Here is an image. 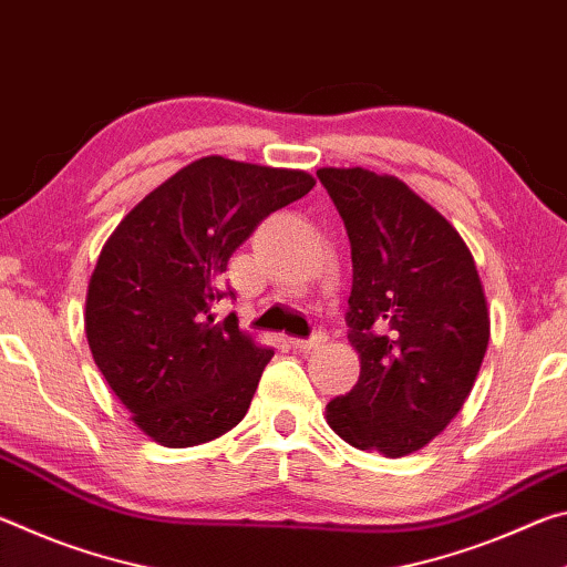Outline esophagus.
I'll return each instance as SVG.
<instances>
[{"label":"esophagus","mask_w":567,"mask_h":567,"mask_svg":"<svg viewBox=\"0 0 567 567\" xmlns=\"http://www.w3.org/2000/svg\"><path fill=\"white\" fill-rule=\"evenodd\" d=\"M324 342H328V334H324V332H315L312 338H307V340H290L292 348L300 350V352H310L315 348H320V344H324Z\"/></svg>","instance_id":"34e87169"}]
</instances>
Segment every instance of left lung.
<instances>
[{
    "label": "left lung",
    "mask_w": 567,
    "mask_h": 567,
    "mask_svg": "<svg viewBox=\"0 0 567 567\" xmlns=\"http://www.w3.org/2000/svg\"><path fill=\"white\" fill-rule=\"evenodd\" d=\"M348 229V338L360 380L330 400L328 425L358 450L402 457L443 433L483 364L491 318L463 237L405 182L318 169Z\"/></svg>",
    "instance_id": "left-lung-1"
}]
</instances>
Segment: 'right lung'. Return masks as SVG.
<instances>
[{
    "mask_svg": "<svg viewBox=\"0 0 567 567\" xmlns=\"http://www.w3.org/2000/svg\"><path fill=\"white\" fill-rule=\"evenodd\" d=\"M300 169L203 157L142 199L104 245L87 315L92 358L142 433L189 447L233 430L275 350L213 307L229 257L265 217L305 197Z\"/></svg>",
    "mask_w": 567,
    "mask_h": 567,
    "instance_id": "right-lung-1",
    "label": "right lung"
}]
</instances>
